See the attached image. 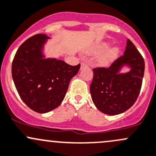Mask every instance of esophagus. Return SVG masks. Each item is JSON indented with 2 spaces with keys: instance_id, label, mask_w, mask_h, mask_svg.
<instances>
[{
  "instance_id": "34e87169",
  "label": "esophagus",
  "mask_w": 156,
  "mask_h": 156,
  "mask_svg": "<svg viewBox=\"0 0 156 156\" xmlns=\"http://www.w3.org/2000/svg\"><path fill=\"white\" fill-rule=\"evenodd\" d=\"M86 66H87V64L86 63H84V62H82L81 64V69H83V67H86Z\"/></svg>"
}]
</instances>
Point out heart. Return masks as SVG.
Wrapping results in <instances>:
<instances>
[{"instance_id":"obj_1","label":"heart","mask_w":156,"mask_h":156,"mask_svg":"<svg viewBox=\"0 0 156 156\" xmlns=\"http://www.w3.org/2000/svg\"><path fill=\"white\" fill-rule=\"evenodd\" d=\"M110 45H111V43L109 42H101V43L96 44L92 46L87 51V52L90 55H98L107 50ZM118 52H119V49L117 47L108 49L107 51L102 54L101 56L98 57V58L96 59V63L100 66H107L117 58Z\"/></svg>"}]
</instances>
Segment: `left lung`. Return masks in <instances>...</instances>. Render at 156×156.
Returning a JSON list of instances; mask_svg holds the SVG:
<instances>
[{"instance_id": "obj_1", "label": "left lung", "mask_w": 156, "mask_h": 156, "mask_svg": "<svg viewBox=\"0 0 156 156\" xmlns=\"http://www.w3.org/2000/svg\"><path fill=\"white\" fill-rule=\"evenodd\" d=\"M129 69L121 73L123 68ZM145 63L132 41L127 39L122 56L109 68L93 69L90 90L95 106L108 115L125 112L134 104L141 89Z\"/></svg>"}]
</instances>
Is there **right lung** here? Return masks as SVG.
<instances>
[{
	"instance_id": "obj_1",
	"label": "right lung",
	"mask_w": 156,
	"mask_h": 156,
	"mask_svg": "<svg viewBox=\"0 0 156 156\" xmlns=\"http://www.w3.org/2000/svg\"><path fill=\"white\" fill-rule=\"evenodd\" d=\"M45 34H36L21 45L12 64V76L22 101L33 111L48 113L64 99L70 81L80 64L70 66L57 58H46Z\"/></svg>"
}]
</instances>
